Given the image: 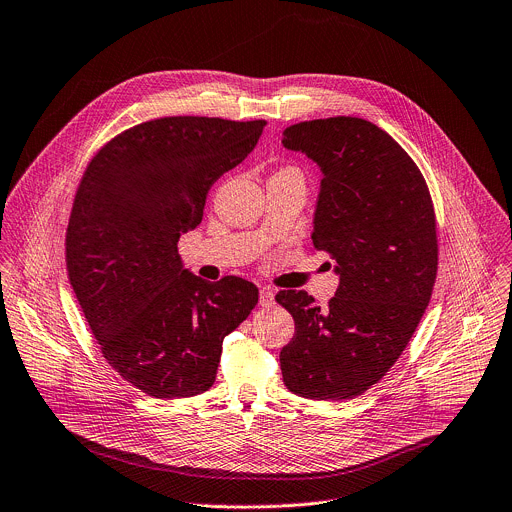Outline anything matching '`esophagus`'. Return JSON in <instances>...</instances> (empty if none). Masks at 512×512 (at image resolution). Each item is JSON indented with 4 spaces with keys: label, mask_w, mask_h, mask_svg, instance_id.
Listing matches in <instances>:
<instances>
[{
    "label": "esophagus",
    "mask_w": 512,
    "mask_h": 512,
    "mask_svg": "<svg viewBox=\"0 0 512 512\" xmlns=\"http://www.w3.org/2000/svg\"><path fill=\"white\" fill-rule=\"evenodd\" d=\"M259 304H261L263 308L275 306V291H273L271 287H263V289L259 291Z\"/></svg>",
    "instance_id": "obj_1"
}]
</instances>
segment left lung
<instances>
[{
    "label": "left lung",
    "mask_w": 512,
    "mask_h": 512,
    "mask_svg": "<svg viewBox=\"0 0 512 512\" xmlns=\"http://www.w3.org/2000/svg\"><path fill=\"white\" fill-rule=\"evenodd\" d=\"M283 148L322 172L312 241L336 261L326 310L306 291H279L296 334L279 354L285 387L306 399H352L373 387L409 344L437 273L427 184L401 145L358 117L296 123Z\"/></svg>",
    "instance_id": "obj_1"
}]
</instances>
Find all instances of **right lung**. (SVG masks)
Wrapping results in <instances>:
<instances>
[{"label":"right lung","mask_w":512,"mask_h":512,"mask_svg":"<svg viewBox=\"0 0 512 512\" xmlns=\"http://www.w3.org/2000/svg\"><path fill=\"white\" fill-rule=\"evenodd\" d=\"M265 121L162 117L91 160L66 229V267L111 367L158 399L208 391L223 340L255 308V283L184 269L178 239L202 221L210 186L257 145Z\"/></svg>","instance_id":"obj_1"}]
</instances>
